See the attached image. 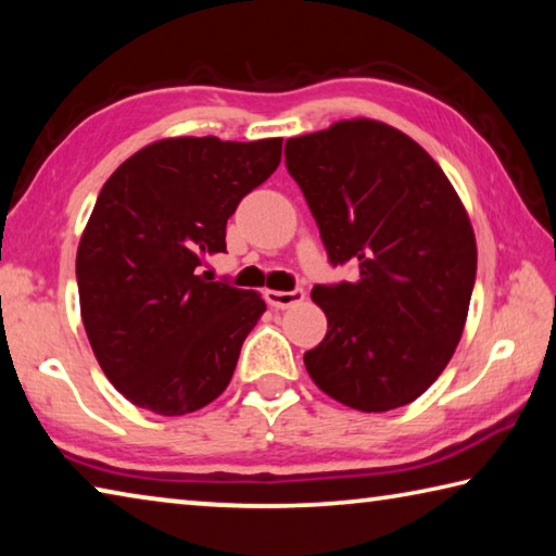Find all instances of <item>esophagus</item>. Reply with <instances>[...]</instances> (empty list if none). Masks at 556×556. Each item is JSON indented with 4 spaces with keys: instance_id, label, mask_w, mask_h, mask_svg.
<instances>
[{
    "instance_id": "1",
    "label": "esophagus",
    "mask_w": 556,
    "mask_h": 556,
    "mask_svg": "<svg viewBox=\"0 0 556 556\" xmlns=\"http://www.w3.org/2000/svg\"><path fill=\"white\" fill-rule=\"evenodd\" d=\"M265 299L271 308H289L294 304H301L306 299L304 289H291V291H277V289H267Z\"/></svg>"
}]
</instances>
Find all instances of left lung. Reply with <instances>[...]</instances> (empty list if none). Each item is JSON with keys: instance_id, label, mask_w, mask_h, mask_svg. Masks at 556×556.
<instances>
[{"instance_id": "left-lung-1", "label": "left lung", "mask_w": 556, "mask_h": 556, "mask_svg": "<svg viewBox=\"0 0 556 556\" xmlns=\"http://www.w3.org/2000/svg\"><path fill=\"white\" fill-rule=\"evenodd\" d=\"M287 168L331 265L361 277L316 285L328 331L304 353L328 397L390 412L425 394L454 355L476 281V235L441 166L378 119L287 139Z\"/></svg>"}]
</instances>
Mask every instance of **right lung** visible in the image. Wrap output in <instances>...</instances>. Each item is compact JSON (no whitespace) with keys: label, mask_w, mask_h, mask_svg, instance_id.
<instances>
[{"label":"right lung","mask_w":556,"mask_h":556,"mask_svg":"<svg viewBox=\"0 0 556 556\" xmlns=\"http://www.w3.org/2000/svg\"><path fill=\"white\" fill-rule=\"evenodd\" d=\"M279 162L281 139L172 137L102 186L75 257L80 316L102 372L137 407L181 417L228 388L267 306L199 267L225 252L228 218Z\"/></svg>","instance_id":"right-lung-1"}]
</instances>
